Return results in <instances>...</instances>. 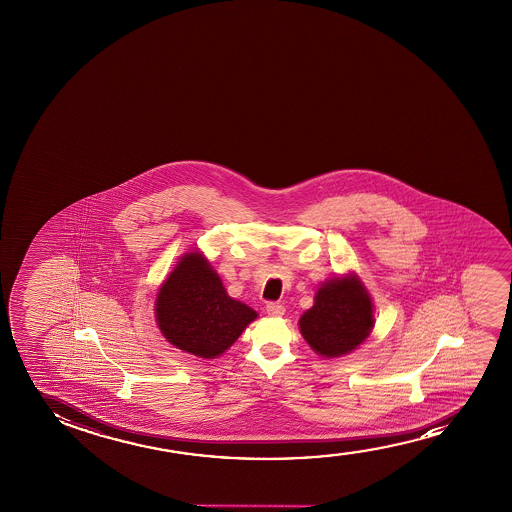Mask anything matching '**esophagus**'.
Masks as SVG:
<instances>
[{
    "instance_id": "34e87169",
    "label": "esophagus",
    "mask_w": 512,
    "mask_h": 512,
    "mask_svg": "<svg viewBox=\"0 0 512 512\" xmlns=\"http://www.w3.org/2000/svg\"><path fill=\"white\" fill-rule=\"evenodd\" d=\"M266 311L271 316L285 315V306L280 302H267Z\"/></svg>"
}]
</instances>
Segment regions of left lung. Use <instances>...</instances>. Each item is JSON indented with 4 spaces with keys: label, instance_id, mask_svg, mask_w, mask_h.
Instances as JSON below:
<instances>
[{
    "label": "left lung",
    "instance_id": "left-lung-1",
    "mask_svg": "<svg viewBox=\"0 0 512 512\" xmlns=\"http://www.w3.org/2000/svg\"><path fill=\"white\" fill-rule=\"evenodd\" d=\"M374 327L371 295L355 274L330 278L299 320L306 343L318 355L343 357L364 343Z\"/></svg>",
    "mask_w": 512,
    "mask_h": 512
}]
</instances>
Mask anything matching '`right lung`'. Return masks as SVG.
I'll use <instances>...</instances> for the list:
<instances>
[{
    "mask_svg": "<svg viewBox=\"0 0 512 512\" xmlns=\"http://www.w3.org/2000/svg\"><path fill=\"white\" fill-rule=\"evenodd\" d=\"M155 318L162 336L178 350L217 358L236 343L257 313L227 295L203 253L190 252L159 288Z\"/></svg>",
    "mask_w": 512,
    "mask_h": 512,
    "instance_id": "obj_1",
    "label": "right lung"
}]
</instances>
